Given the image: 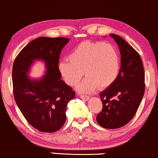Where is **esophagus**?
Wrapping results in <instances>:
<instances>
[{
  "instance_id": "obj_1",
  "label": "esophagus",
  "mask_w": 158,
  "mask_h": 158,
  "mask_svg": "<svg viewBox=\"0 0 158 158\" xmlns=\"http://www.w3.org/2000/svg\"><path fill=\"white\" fill-rule=\"evenodd\" d=\"M80 97H81V99H83V100L84 101H88L89 99V97L87 96V95H80Z\"/></svg>"
}]
</instances>
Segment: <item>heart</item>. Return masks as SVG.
Instances as JSON below:
<instances>
[{
    "instance_id": "1",
    "label": "heart",
    "mask_w": 158,
    "mask_h": 158,
    "mask_svg": "<svg viewBox=\"0 0 158 158\" xmlns=\"http://www.w3.org/2000/svg\"><path fill=\"white\" fill-rule=\"evenodd\" d=\"M120 67L119 55L116 48L102 42H84L79 44L69 55V61H60L58 68L65 82L77 85L80 93H91L98 87L107 88L117 78Z\"/></svg>"
}]
</instances>
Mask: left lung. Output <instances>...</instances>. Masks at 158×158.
<instances>
[{"mask_svg":"<svg viewBox=\"0 0 158 158\" xmlns=\"http://www.w3.org/2000/svg\"><path fill=\"white\" fill-rule=\"evenodd\" d=\"M119 48L121 68L117 78L100 93L103 108L97 122L107 129L123 127L135 116L145 92V73L139 54L122 37L110 34Z\"/></svg>","mask_w":158,"mask_h":158,"instance_id":"1","label":"left lung"}]
</instances>
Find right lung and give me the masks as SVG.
Returning a JSON list of instances; mask_svg holds the SVG:
<instances>
[{"instance_id":"obj_1","label":"right lung","mask_w":158,"mask_h":158,"mask_svg":"<svg viewBox=\"0 0 158 158\" xmlns=\"http://www.w3.org/2000/svg\"><path fill=\"white\" fill-rule=\"evenodd\" d=\"M69 41L64 37H39L20 51L12 66L13 94L18 107L29 124L42 132L60 130L66 120V107L75 96L61 79L58 64L62 49ZM36 60L43 61L46 74L40 79L28 77Z\"/></svg>"}]
</instances>
